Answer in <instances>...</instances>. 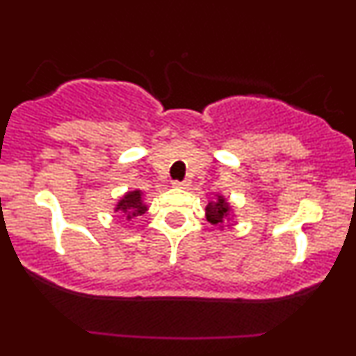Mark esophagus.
I'll use <instances>...</instances> for the list:
<instances>
[{
	"label": "esophagus",
	"mask_w": 356,
	"mask_h": 356,
	"mask_svg": "<svg viewBox=\"0 0 356 356\" xmlns=\"http://www.w3.org/2000/svg\"><path fill=\"white\" fill-rule=\"evenodd\" d=\"M172 186L179 187V189H186V187L191 186V182L189 181H174Z\"/></svg>",
	"instance_id": "1"
}]
</instances>
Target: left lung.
Masks as SVG:
<instances>
[{
  "label": "left lung",
  "instance_id": "1",
  "mask_svg": "<svg viewBox=\"0 0 356 356\" xmlns=\"http://www.w3.org/2000/svg\"><path fill=\"white\" fill-rule=\"evenodd\" d=\"M206 216H207V220H209V222L216 224V226H220V224L227 219V216H229V204H227L219 195L218 201L207 204Z\"/></svg>",
  "mask_w": 356,
  "mask_h": 356
}]
</instances>
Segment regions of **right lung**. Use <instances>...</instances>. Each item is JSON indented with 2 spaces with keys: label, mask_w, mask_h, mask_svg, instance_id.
<instances>
[{
  "label": "right lung",
  "mask_w": 356,
  "mask_h": 356,
  "mask_svg": "<svg viewBox=\"0 0 356 356\" xmlns=\"http://www.w3.org/2000/svg\"><path fill=\"white\" fill-rule=\"evenodd\" d=\"M120 211L122 214H125L127 219L137 218V216H142L147 211V207L142 204V194L140 191H134L125 194L122 197V201L117 204V209Z\"/></svg>",
  "instance_id": "right-lung-1"
}]
</instances>
